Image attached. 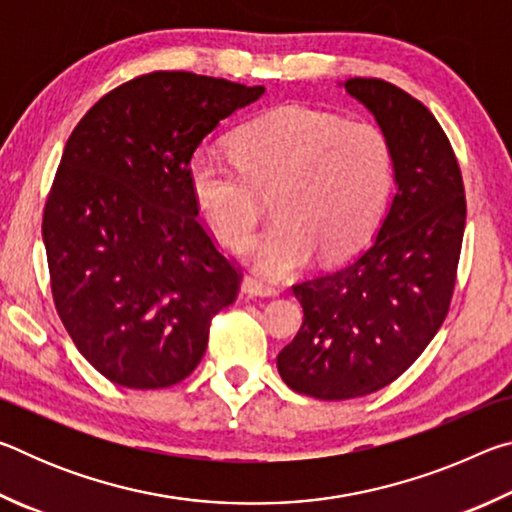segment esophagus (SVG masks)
I'll use <instances>...</instances> for the list:
<instances>
[{
  "label": "esophagus",
  "mask_w": 512,
  "mask_h": 512,
  "mask_svg": "<svg viewBox=\"0 0 512 512\" xmlns=\"http://www.w3.org/2000/svg\"><path fill=\"white\" fill-rule=\"evenodd\" d=\"M241 291L248 293V296H259V298H275L280 289L273 287V284H266L262 277L257 275H246L244 282H241Z\"/></svg>",
  "instance_id": "esophagus-1"
}]
</instances>
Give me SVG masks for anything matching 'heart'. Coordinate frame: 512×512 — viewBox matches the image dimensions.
Returning <instances> with one entry per match:
<instances>
[{"mask_svg": "<svg viewBox=\"0 0 512 512\" xmlns=\"http://www.w3.org/2000/svg\"><path fill=\"white\" fill-rule=\"evenodd\" d=\"M232 162L207 153L189 162V189L225 246L246 250L271 198L277 219L255 241L253 259L282 277L350 253L384 210L393 155L381 128L334 112L282 106L230 137Z\"/></svg>", "mask_w": 512, "mask_h": 512, "instance_id": "obj_1", "label": "heart"}]
</instances>
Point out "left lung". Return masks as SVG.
Returning <instances> with one entry per match:
<instances>
[{
  "label": "left lung",
  "mask_w": 512,
  "mask_h": 512,
  "mask_svg": "<svg viewBox=\"0 0 512 512\" xmlns=\"http://www.w3.org/2000/svg\"><path fill=\"white\" fill-rule=\"evenodd\" d=\"M343 85L386 135L397 189L361 255L293 284L305 320L277 370L316 400L375 393L420 357L454 296L467 214L461 167L427 106L381 79Z\"/></svg>",
  "instance_id": "left-lung-1"
}]
</instances>
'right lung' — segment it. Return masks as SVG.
I'll return each instance as SVG.
<instances>
[{
	"mask_svg": "<svg viewBox=\"0 0 512 512\" xmlns=\"http://www.w3.org/2000/svg\"><path fill=\"white\" fill-rule=\"evenodd\" d=\"M264 85L151 72L110 90L65 144L42 214L51 296L79 352L112 384L151 391L192 375L241 268L216 248L189 162Z\"/></svg>",
	"mask_w": 512,
	"mask_h": 512,
	"instance_id": "obj_1",
	"label": "right lung"
}]
</instances>
